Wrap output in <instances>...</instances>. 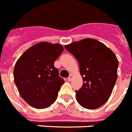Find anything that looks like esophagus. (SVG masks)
<instances>
[{
	"mask_svg": "<svg viewBox=\"0 0 132 132\" xmlns=\"http://www.w3.org/2000/svg\"><path fill=\"white\" fill-rule=\"evenodd\" d=\"M72 78H73V75H72L71 74V75L69 76V77L68 78V81H71L72 79Z\"/></svg>",
	"mask_w": 132,
	"mask_h": 132,
	"instance_id": "1",
	"label": "esophagus"
}]
</instances>
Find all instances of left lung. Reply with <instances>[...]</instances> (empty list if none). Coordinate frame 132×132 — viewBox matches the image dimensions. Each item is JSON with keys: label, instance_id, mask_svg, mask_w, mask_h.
<instances>
[{"label": "left lung", "instance_id": "8db88e82", "mask_svg": "<svg viewBox=\"0 0 132 132\" xmlns=\"http://www.w3.org/2000/svg\"><path fill=\"white\" fill-rule=\"evenodd\" d=\"M79 64L83 86L76 91L77 101L87 109L104 104L117 79L119 62L113 51L94 38H85L65 45Z\"/></svg>", "mask_w": 132, "mask_h": 132}]
</instances>
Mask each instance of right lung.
I'll list each match as a JSON object with an SVG mask.
<instances>
[{"label": "right lung", "instance_id": "add662e5", "mask_svg": "<svg viewBox=\"0 0 132 132\" xmlns=\"http://www.w3.org/2000/svg\"><path fill=\"white\" fill-rule=\"evenodd\" d=\"M64 47L58 43L40 42L28 49L16 62L14 81L21 97L38 109L55 102L64 81L54 62Z\"/></svg>", "mask_w": 132, "mask_h": 132}]
</instances>
